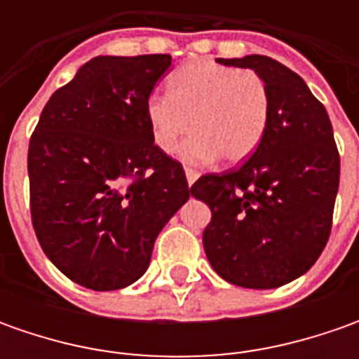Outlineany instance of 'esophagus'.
Instances as JSON below:
<instances>
[{"mask_svg": "<svg viewBox=\"0 0 359 359\" xmlns=\"http://www.w3.org/2000/svg\"><path fill=\"white\" fill-rule=\"evenodd\" d=\"M200 177V173L196 172V170H191V168H186V180H187V186H194V182Z\"/></svg>", "mask_w": 359, "mask_h": 359, "instance_id": "1", "label": "esophagus"}]
</instances>
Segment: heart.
<instances>
[{"label":"heart","instance_id":"obj_1","mask_svg":"<svg viewBox=\"0 0 359 359\" xmlns=\"http://www.w3.org/2000/svg\"><path fill=\"white\" fill-rule=\"evenodd\" d=\"M154 144L172 154L177 142L196 131L180 154L191 163L222 158L238 163L250 158L264 140L269 119V93L264 79L215 60H196L170 77V93L145 102Z\"/></svg>","mask_w":359,"mask_h":359}]
</instances>
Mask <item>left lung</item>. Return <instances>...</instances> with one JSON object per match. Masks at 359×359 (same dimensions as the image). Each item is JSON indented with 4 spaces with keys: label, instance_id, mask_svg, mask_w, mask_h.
<instances>
[{
    "label": "left lung",
    "instance_id": "obj_1",
    "mask_svg": "<svg viewBox=\"0 0 359 359\" xmlns=\"http://www.w3.org/2000/svg\"><path fill=\"white\" fill-rule=\"evenodd\" d=\"M215 62L250 67L269 93V119L238 170L205 173L191 196L212 222L203 250L226 282L271 290L304 276L324 252L339 186V154L325 107L306 81L268 55Z\"/></svg>",
    "mask_w": 359,
    "mask_h": 359
}]
</instances>
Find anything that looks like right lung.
<instances>
[{
	"mask_svg": "<svg viewBox=\"0 0 359 359\" xmlns=\"http://www.w3.org/2000/svg\"><path fill=\"white\" fill-rule=\"evenodd\" d=\"M172 55H97L55 91L29 140V208L49 262L88 290H121L149 266L191 194L154 144L145 102Z\"/></svg>",
	"mask_w": 359,
	"mask_h": 359,
	"instance_id": "obj_1",
	"label": "right lung"
}]
</instances>
